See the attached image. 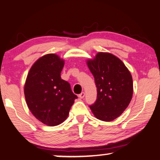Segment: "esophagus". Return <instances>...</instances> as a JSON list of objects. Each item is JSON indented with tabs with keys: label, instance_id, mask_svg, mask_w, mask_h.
Wrapping results in <instances>:
<instances>
[{
	"label": "esophagus",
	"instance_id": "esophagus-1",
	"mask_svg": "<svg viewBox=\"0 0 160 160\" xmlns=\"http://www.w3.org/2000/svg\"><path fill=\"white\" fill-rule=\"evenodd\" d=\"M85 97V93L84 92H82V93H80V94H79V98H81V99H82Z\"/></svg>",
	"mask_w": 160,
	"mask_h": 160
}]
</instances>
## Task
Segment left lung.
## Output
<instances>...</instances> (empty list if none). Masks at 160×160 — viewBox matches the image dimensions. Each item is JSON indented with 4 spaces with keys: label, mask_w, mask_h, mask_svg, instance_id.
Masks as SVG:
<instances>
[{
    "label": "left lung",
    "mask_w": 160,
    "mask_h": 160,
    "mask_svg": "<svg viewBox=\"0 0 160 160\" xmlns=\"http://www.w3.org/2000/svg\"><path fill=\"white\" fill-rule=\"evenodd\" d=\"M87 65L94 78L98 97L90 106L94 117L109 122L120 117L133 95L131 74L121 60L108 52H99Z\"/></svg>",
    "instance_id": "left-lung-1"
}]
</instances>
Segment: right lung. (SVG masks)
I'll return each instance as SVG.
<instances>
[{
    "label": "right lung",
    "instance_id": "1",
    "mask_svg": "<svg viewBox=\"0 0 160 160\" xmlns=\"http://www.w3.org/2000/svg\"><path fill=\"white\" fill-rule=\"evenodd\" d=\"M64 60L55 54L40 58L30 68L24 94L28 108L38 120L55 126L66 120L74 100L70 84L61 79Z\"/></svg>",
    "mask_w": 160,
    "mask_h": 160
}]
</instances>
